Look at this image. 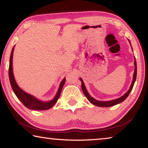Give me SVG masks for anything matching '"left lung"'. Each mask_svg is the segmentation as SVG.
Masks as SVG:
<instances>
[{"instance_id":"obj_1","label":"left lung","mask_w":148,"mask_h":148,"mask_svg":"<svg viewBox=\"0 0 148 148\" xmlns=\"http://www.w3.org/2000/svg\"><path fill=\"white\" fill-rule=\"evenodd\" d=\"M134 63L135 69H134V74H133V79H132V84L131 85V87H130L129 91H127L125 95H123L122 97H120V98H118V99H115V100H112V101H97V100L95 99L92 98V97H91V95H90L88 93V92H87V89H86V87L84 85L83 80H82V78H79L80 81L82 82V91H83V92H84V95L86 97V98L88 99V101L90 102H91V103L95 105V106H99V107H110V106H115V105L121 103V102H122L123 101H124L127 98V97L129 96L130 92H131V90L132 89V87H133V86H134V82H135V81H136V79L137 69H136V59H135V58H134Z\"/></svg>"}]
</instances>
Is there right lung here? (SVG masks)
<instances>
[{
	"label": "right lung",
	"mask_w": 148,
	"mask_h": 148,
	"mask_svg": "<svg viewBox=\"0 0 148 148\" xmlns=\"http://www.w3.org/2000/svg\"><path fill=\"white\" fill-rule=\"evenodd\" d=\"M14 47L12 50L10 58V64H9V79L10 82V84L12 88L13 89L14 93L16 94V97L19 99L25 106H26L27 108L33 110H46L51 108L52 106H53L56 103L57 100L59 99L60 95L62 91V87L66 81V78L62 80V82L60 84L58 91H57L56 97L53 99H52L50 101H42L40 100L35 98L34 97L31 95H29L27 92L23 91L17 84L16 80H15L13 71H12V58H13V51Z\"/></svg>",
	"instance_id": "obj_1"
}]
</instances>
